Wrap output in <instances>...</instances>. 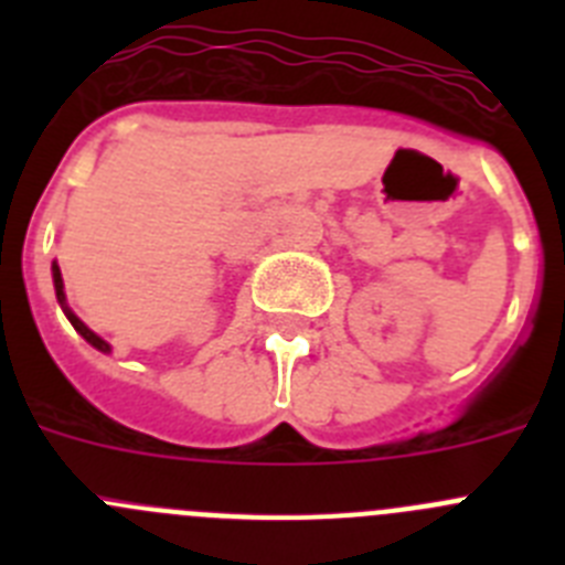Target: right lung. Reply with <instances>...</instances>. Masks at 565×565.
<instances>
[{
  "instance_id": "right-lung-1",
  "label": "right lung",
  "mask_w": 565,
  "mask_h": 565,
  "mask_svg": "<svg viewBox=\"0 0 565 565\" xmlns=\"http://www.w3.org/2000/svg\"><path fill=\"white\" fill-rule=\"evenodd\" d=\"M53 286H56V297H58V306H62V311H64V313H67V319H70V326L76 328V331H78V333H82V337H84V339H87V342H89V344H93V348H98V351H102V353H109V351H113V348H109V344H107V342H104V339H102V337H98V333H93V331H89V328H87V326H84L82 319H78V317H76V313H73V311H70V308H67V297H64V279H62V271H58V266H56V263H53Z\"/></svg>"
}]
</instances>
